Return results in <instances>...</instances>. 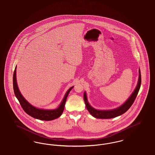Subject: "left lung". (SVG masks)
<instances>
[{
  "mask_svg": "<svg viewBox=\"0 0 155 155\" xmlns=\"http://www.w3.org/2000/svg\"><path fill=\"white\" fill-rule=\"evenodd\" d=\"M141 84V75H140V68H139V77L137 85L133 91L130 96L127 99L125 102L123 103L118 107L111 109V110H98L94 108L88 102L87 93L85 91L84 93V99L86 107L89 113L94 117L101 119H108L116 117L123 114H124L128 110L133 104L136 97L138 95L139 90L140 89Z\"/></svg>",
  "mask_w": 155,
  "mask_h": 155,
  "instance_id": "obj_1",
  "label": "left lung"
}]
</instances>
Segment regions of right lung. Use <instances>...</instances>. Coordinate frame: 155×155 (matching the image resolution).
Wrapping results in <instances>:
<instances>
[{
	"mask_svg": "<svg viewBox=\"0 0 155 155\" xmlns=\"http://www.w3.org/2000/svg\"><path fill=\"white\" fill-rule=\"evenodd\" d=\"M16 68H15L14 74H13V89L15 92V96L19 101L22 109L26 113H27L30 116L37 118L41 120L44 121H51L59 117L63 113L65 103L66 102L67 96L68 95L70 91L74 88V86L71 87L68 89L63 98L61 103H60L58 108L55 109H44L38 108L32 106L31 103H29L22 96L21 93L20 92L17 83V78H16Z\"/></svg>",
	"mask_w": 155,
	"mask_h": 155,
	"instance_id": "right-lung-1",
	"label": "right lung"
}]
</instances>
